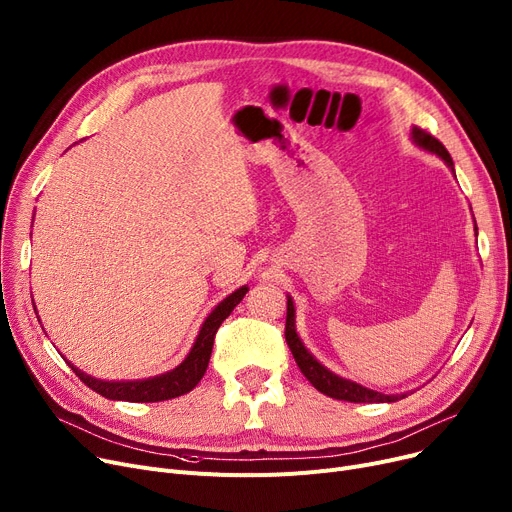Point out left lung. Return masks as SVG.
<instances>
[{"mask_svg":"<svg viewBox=\"0 0 512 512\" xmlns=\"http://www.w3.org/2000/svg\"><path fill=\"white\" fill-rule=\"evenodd\" d=\"M413 139L419 147L432 151L436 155H440L448 168L454 172V164H452V157L450 153L446 151V147L434 137V134H429L427 130L423 128H413ZM477 230V228H475ZM284 336H286V342H288V348L290 353L294 357V361H297L299 369L303 371L305 378L313 384V388H317L321 394H326L330 398H336V400H348V402H394L396 396H388V394H382V392H375V390H369V388H363L351 380H344V378H338V375H334L332 371H328L324 365L317 363L313 359V355L307 351V348L303 346L301 338L297 336V330H294V305H292V299L288 297V303H286V328H284Z\"/></svg>","mask_w":512,"mask_h":512,"instance_id":"8db88e82","label":"left lung"}]
</instances>
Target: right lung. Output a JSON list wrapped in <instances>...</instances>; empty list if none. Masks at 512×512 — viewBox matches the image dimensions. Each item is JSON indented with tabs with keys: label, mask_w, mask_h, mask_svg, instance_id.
I'll return each mask as SVG.
<instances>
[{
	"label": "right lung",
	"mask_w": 512,
	"mask_h": 512,
	"mask_svg": "<svg viewBox=\"0 0 512 512\" xmlns=\"http://www.w3.org/2000/svg\"><path fill=\"white\" fill-rule=\"evenodd\" d=\"M247 286L238 288L232 292L228 299H224L218 307L211 311V315L205 319V324L195 340V346L191 348L188 357L172 371L157 375V378L151 380H141V382H101L91 378V375L78 371L74 365L72 371L78 375L80 382L87 384L91 390L97 394L110 398V400H128V402H159V400H170L176 396H182L186 392H191L205 375L209 357H211V348L215 334H218L222 321L232 313V309L245 299Z\"/></svg>",
	"instance_id": "right-lung-1"
}]
</instances>
